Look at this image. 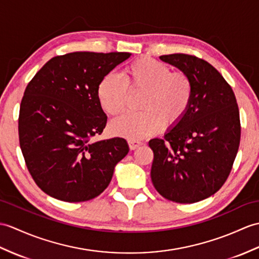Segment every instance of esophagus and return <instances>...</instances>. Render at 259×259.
Masks as SVG:
<instances>
[{
	"instance_id": "34e87169",
	"label": "esophagus",
	"mask_w": 259,
	"mask_h": 259,
	"mask_svg": "<svg viewBox=\"0 0 259 259\" xmlns=\"http://www.w3.org/2000/svg\"><path fill=\"white\" fill-rule=\"evenodd\" d=\"M128 143H129V148L131 150H136L137 148H139L142 144L141 141H138V140H129Z\"/></svg>"
}]
</instances>
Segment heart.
<instances>
[{"label":"heart","instance_id":"1","mask_svg":"<svg viewBox=\"0 0 259 259\" xmlns=\"http://www.w3.org/2000/svg\"><path fill=\"white\" fill-rule=\"evenodd\" d=\"M128 93H142L141 112L113 120V135L140 140L163 127L172 129L182 121L193 100L194 86L182 70L171 71L167 65L150 57L138 58L125 66L121 78L108 74L97 88L99 104L106 113L117 116L127 106Z\"/></svg>","mask_w":259,"mask_h":259}]
</instances>
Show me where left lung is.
Wrapping results in <instances>:
<instances>
[{
    "mask_svg": "<svg viewBox=\"0 0 259 259\" xmlns=\"http://www.w3.org/2000/svg\"><path fill=\"white\" fill-rule=\"evenodd\" d=\"M161 61L188 74L194 86L186 116L151 139V180L160 195L195 203L216 193L232 171L240 141V120L232 87L213 66L193 55L170 54Z\"/></svg>",
    "mask_w": 259,
    "mask_h": 259,
    "instance_id": "left-lung-1",
    "label": "left lung"
}]
</instances>
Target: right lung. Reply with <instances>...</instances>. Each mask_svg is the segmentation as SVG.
I'll use <instances>...</instances> for the list:
<instances>
[{
    "mask_svg": "<svg viewBox=\"0 0 259 259\" xmlns=\"http://www.w3.org/2000/svg\"><path fill=\"white\" fill-rule=\"evenodd\" d=\"M130 53L74 52L50 59L24 92L20 147L38 188L65 202L93 200L129 152L123 138L95 141L107 123L97 97L106 75Z\"/></svg>",
    "mask_w": 259,
    "mask_h": 259,
    "instance_id": "right-lung-1",
    "label": "right lung"
}]
</instances>
